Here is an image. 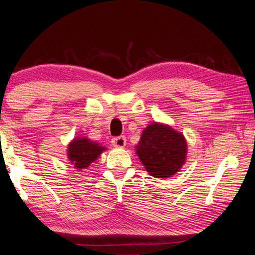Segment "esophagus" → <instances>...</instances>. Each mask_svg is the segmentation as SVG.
I'll list each match as a JSON object with an SVG mask.
<instances>
[{
	"label": "esophagus",
	"instance_id": "34e87169",
	"mask_svg": "<svg viewBox=\"0 0 255 255\" xmlns=\"http://www.w3.org/2000/svg\"><path fill=\"white\" fill-rule=\"evenodd\" d=\"M112 143L116 148H124L127 144V139H125V136H116L112 140Z\"/></svg>",
	"mask_w": 255,
	"mask_h": 255
}]
</instances>
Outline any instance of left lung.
Wrapping results in <instances>:
<instances>
[{
  "instance_id": "1",
  "label": "left lung",
  "mask_w": 255,
  "mask_h": 255,
  "mask_svg": "<svg viewBox=\"0 0 255 255\" xmlns=\"http://www.w3.org/2000/svg\"><path fill=\"white\" fill-rule=\"evenodd\" d=\"M135 150L149 175L168 178L184 165L187 144L182 133L169 125L155 122L142 131Z\"/></svg>"
}]
</instances>
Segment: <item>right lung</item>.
Returning <instances> with one entry per match:
<instances>
[{"instance_id":"right-lung-1","label":"right lung","mask_w":255,"mask_h":255,"mask_svg":"<svg viewBox=\"0 0 255 255\" xmlns=\"http://www.w3.org/2000/svg\"><path fill=\"white\" fill-rule=\"evenodd\" d=\"M105 150L106 148L99 143H96L85 136H78L68 145V158L74 168L82 170L90 166L91 162L97 159L100 153Z\"/></svg>"}]
</instances>
